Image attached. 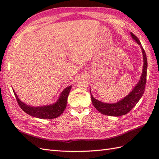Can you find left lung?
I'll return each mask as SVG.
<instances>
[{"label":"left lung","instance_id":"1","mask_svg":"<svg viewBox=\"0 0 159 159\" xmlns=\"http://www.w3.org/2000/svg\"><path fill=\"white\" fill-rule=\"evenodd\" d=\"M131 35L133 39L136 41L137 43L141 46L143 54V59H144V66H143L142 74L140 77L137 86H135L134 90L121 100H120L117 103L109 104L100 102L99 100L95 99L91 94V99L93 105L102 114L109 116H114V117H119L123 115H126L136 105L139 100L142 98L144 94L146 88V74H147V58L146 52L144 48H142L140 40L135 35L131 32Z\"/></svg>","mask_w":159,"mask_h":159}]
</instances>
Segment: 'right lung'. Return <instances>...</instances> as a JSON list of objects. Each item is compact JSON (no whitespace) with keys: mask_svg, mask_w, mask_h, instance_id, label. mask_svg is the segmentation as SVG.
Returning a JSON list of instances; mask_svg holds the SVG:
<instances>
[{"mask_svg":"<svg viewBox=\"0 0 159 159\" xmlns=\"http://www.w3.org/2000/svg\"><path fill=\"white\" fill-rule=\"evenodd\" d=\"M71 86H68L62 92L61 96L58 101L49 106H44L39 107H32L27 105V104L22 102L17 97V94L13 90L15 98L17 101L19 106L24 111L25 113L28 114L32 117L43 119H52L57 118L63 113L67 103V98L71 90Z\"/></svg>","mask_w":159,"mask_h":159,"instance_id":"obj_1","label":"right lung"}]
</instances>
